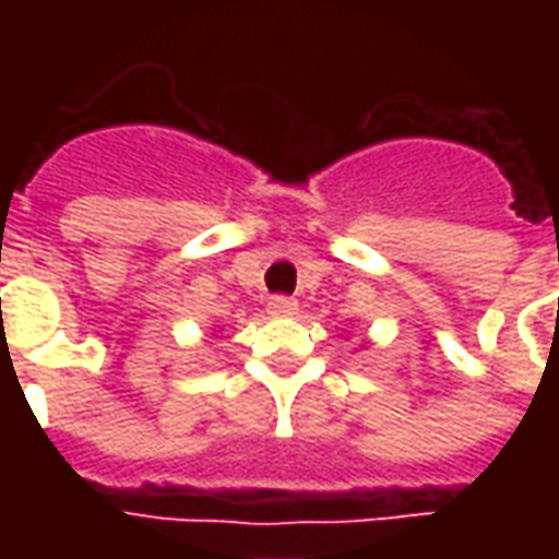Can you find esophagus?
Returning <instances> with one entry per match:
<instances>
[{
	"label": "esophagus",
	"instance_id": "esophagus-1",
	"mask_svg": "<svg viewBox=\"0 0 559 559\" xmlns=\"http://www.w3.org/2000/svg\"><path fill=\"white\" fill-rule=\"evenodd\" d=\"M269 314H296V299H290V296H272V299H269Z\"/></svg>",
	"mask_w": 559,
	"mask_h": 559
}]
</instances>
